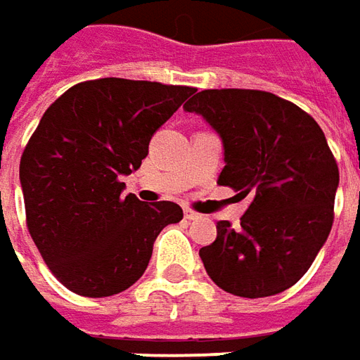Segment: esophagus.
Segmentation results:
<instances>
[{"label": "esophagus", "instance_id": "1", "mask_svg": "<svg viewBox=\"0 0 360 360\" xmlns=\"http://www.w3.org/2000/svg\"><path fill=\"white\" fill-rule=\"evenodd\" d=\"M201 215L199 213H195L191 209H185V219H189V221H195V219H199Z\"/></svg>", "mask_w": 360, "mask_h": 360}]
</instances>
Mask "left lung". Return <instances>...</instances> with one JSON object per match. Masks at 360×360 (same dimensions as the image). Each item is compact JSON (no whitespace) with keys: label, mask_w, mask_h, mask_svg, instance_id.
I'll list each match as a JSON object with an SVG mask.
<instances>
[{"label":"left lung","mask_w":360,"mask_h":360,"mask_svg":"<svg viewBox=\"0 0 360 360\" xmlns=\"http://www.w3.org/2000/svg\"><path fill=\"white\" fill-rule=\"evenodd\" d=\"M183 107L223 139L219 185L251 195L241 225L219 221L217 239L199 251L207 275L247 299L289 289L335 219L339 167L325 133L301 107L259 89H205Z\"/></svg>","instance_id":"left-lung-1"}]
</instances>
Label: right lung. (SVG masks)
I'll list each match as a JSON object with an SVG mask.
<instances>
[{
    "label": "right lung",
    "mask_w": 360,
    "mask_h": 360,
    "mask_svg": "<svg viewBox=\"0 0 360 360\" xmlns=\"http://www.w3.org/2000/svg\"><path fill=\"white\" fill-rule=\"evenodd\" d=\"M195 87L103 77L69 87L47 107L23 149L25 221L56 279L83 297H111L139 281L163 227L179 223L171 201L123 195L149 141Z\"/></svg>",
    "instance_id": "obj_1"
}]
</instances>
